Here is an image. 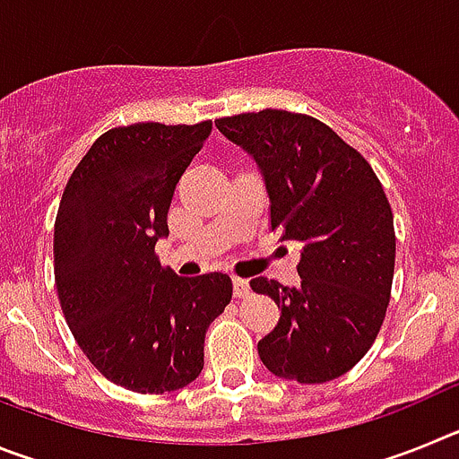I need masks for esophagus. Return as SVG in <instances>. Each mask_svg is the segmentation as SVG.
Returning a JSON list of instances; mask_svg holds the SVG:
<instances>
[{"mask_svg":"<svg viewBox=\"0 0 459 459\" xmlns=\"http://www.w3.org/2000/svg\"><path fill=\"white\" fill-rule=\"evenodd\" d=\"M250 294V282L243 278H234V296L243 299V296Z\"/></svg>","mask_w":459,"mask_h":459,"instance_id":"obj_1","label":"esophagus"}]
</instances>
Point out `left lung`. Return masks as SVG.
<instances>
[{"label": "left lung", "mask_w": 459, "mask_h": 459, "mask_svg": "<svg viewBox=\"0 0 459 459\" xmlns=\"http://www.w3.org/2000/svg\"><path fill=\"white\" fill-rule=\"evenodd\" d=\"M216 128L253 156L271 204V230L301 243V285L255 278L280 319L257 342L282 379L324 384L350 372L375 342L395 269L393 211L377 174L338 133L307 115L262 109Z\"/></svg>", "instance_id": "1"}]
</instances>
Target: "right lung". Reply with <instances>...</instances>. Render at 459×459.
<instances>
[{
  "label": "right lung",
  "mask_w": 459,
  "mask_h": 459,
  "mask_svg": "<svg viewBox=\"0 0 459 459\" xmlns=\"http://www.w3.org/2000/svg\"><path fill=\"white\" fill-rule=\"evenodd\" d=\"M209 135L211 121L112 128L73 169L59 202L64 317L96 370L128 391H179L197 379L206 328L232 299L230 275L179 278L153 253L169 234L174 188Z\"/></svg>",
  "instance_id": "obj_1"
}]
</instances>
